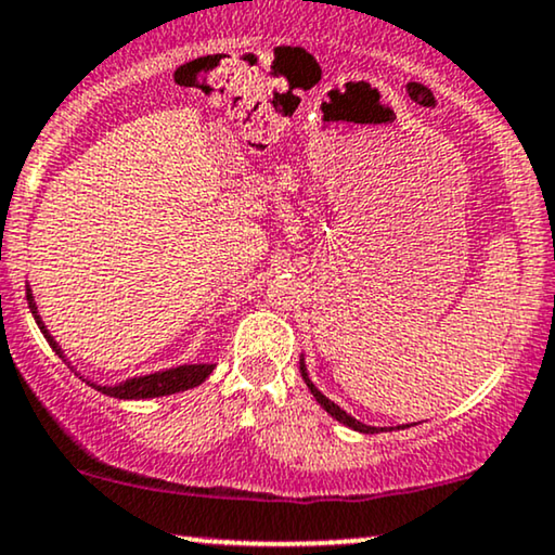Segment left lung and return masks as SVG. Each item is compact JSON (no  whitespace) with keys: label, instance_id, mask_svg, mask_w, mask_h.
Listing matches in <instances>:
<instances>
[{"label":"left lung","instance_id":"left-lung-1","mask_svg":"<svg viewBox=\"0 0 555 555\" xmlns=\"http://www.w3.org/2000/svg\"><path fill=\"white\" fill-rule=\"evenodd\" d=\"M299 371H301V378H305V384H307V387H310L312 397L318 399V404L322 406V410L327 412V415H333L335 420H338V423H343V425H346V427H350V430H359V433H366V435H369V433L374 435V433H382V430H387V427H371V425H363V423H359V420H356V417H350L346 410H340L338 404H335V402H330V399H327L325 395H322V391H320V389L314 387V384H312L310 374H307L305 359H299Z\"/></svg>","mask_w":555,"mask_h":555}]
</instances>
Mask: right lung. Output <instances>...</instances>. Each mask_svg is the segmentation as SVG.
<instances>
[{
	"label": "right lung",
	"instance_id": "right-lung-1",
	"mask_svg": "<svg viewBox=\"0 0 555 555\" xmlns=\"http://www.w3.org/2000/svg\"><path fill=\"white\" fill-rule=\"evenodd\" d=\"M25 294H27V305H30V312H33L35 322H38L40 333L46 335V340L51 343V348L55 350V353H59L61 359L66 361V356H63L61 346L53 340V335L48 333L43 318H40V314H38V305H35L30 286H27ZM68 366H72V363H68ZM212 369H215V363H184V366L156 371V374H145V376H135V378H125V382H120V384H104V387H102V384L89 382V378H83L81 374L79 376L89 384V387H94L96 391H102V395H107V397H117V399H151V397H166V395H177V391L199 387V384L205 382L209 374H212Z\"/></svg>",
	"mask_w": 555,
	"mask_h": 555
}]
</instances>
